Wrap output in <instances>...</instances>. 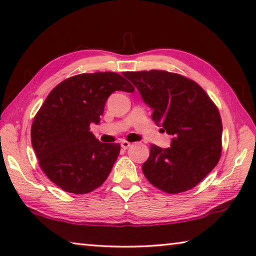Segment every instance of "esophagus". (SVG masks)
Here are the masks:
<instances>
[{
    "label": "esophagus",
    "instance_id": "34e87169",
    "mask_svg": "<svg viewBox=\"0 0 256 256\" xmlns=\"http://www.w3.org/2000/svg\"><path fill=\"white\" fill-rule=\"evenodd\" d=\"M130 146H131V142H128V141H126V140H123L120 142V147L123 149H128Z\"/></svg>",
    "mask_w": 256,
    "mask_h": 256
}]
</instances>
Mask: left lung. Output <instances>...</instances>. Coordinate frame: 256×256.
<instances>
[{
  "label": "left lung",
  "instance_id": "left-lung-1",
  "mask_svg": "<svg viewBox=\"0 0 256 256\" xmlns=\"http://www.w3.org/2000/svg\"><path fill=\"white\" fill-rule=\"evenodd\" d=\"M152 109V118L172 134L170 148L150 144L142 165L147 180L168 194L192 189L216 168L222 152L216 104L194 80L166 70L125 72Z\"/></svg>",
  "mask_w": 256,
  "mask_h": 256
}]
</instances>
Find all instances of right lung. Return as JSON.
Listing matches in <instances>:
<instances>
[{"label":"right lung","instance_id":"obj_1","mask_svg":"<svg viewBox=\"0 0 256 256\" xmlns=\"http://www.w3.org/2000/svg\"><path fill=\"white\" fill-rule=\"evenodd\" d=\"M133 92V85L112 72L68 77L46 96L32 124L30 136L40 168L59 188L82 194L99 188L118 157L120 144H104L90 132L108 96Z\"/></svg>","mask_w":256,"mask_h":256}]
</instances>
